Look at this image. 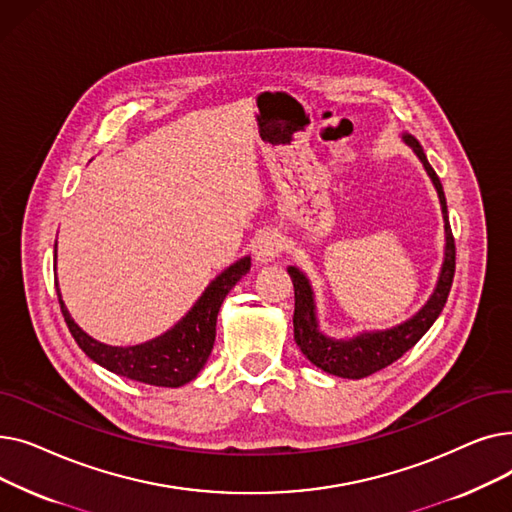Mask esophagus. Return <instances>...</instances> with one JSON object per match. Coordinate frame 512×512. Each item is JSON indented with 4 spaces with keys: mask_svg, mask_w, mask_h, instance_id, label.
<instances>
[{
    "mask_svg": "<svg viewBox=\"0 0 512 512\" xmlns=\"http://www.w3.org/2000/svg\"><path fill=\"white\" fill-rule=\"evenodd\" d=\"M280 251H282V238H280V234H276V232H263L257 238L255 247H253V259L257 263H261V265L272 263V261H276Z\"/></svg>",
    "mask_w": 512,
    "mask_h": 512,
    "instance_id": "esophagus-1",
    "label": "esophagus"
}]
</instances>
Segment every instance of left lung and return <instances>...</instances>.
<instances>
[{"instance_id": "obj_1", "label": "left lung", "mask_w": 512, "mask_h": 512, "mask_svg": "<svg viewBox=\"0 0 512 512\" xmlns=\"http://www.w3.org/2000/svg\"><path fill=\"white\" fill-rule=\"evenodd\" d=\"M402 143L409 145L413 153L419 157L429 180H432L442 209L444 220V257L440 265V274L436 286L429 294V299L415 311L409 319L400 321V324L386 328V330H363L353 336H330L319 326V311L315 290L311 280L297 265L288 267V274L294 286V340H297L301 353L321 371L346 380H361L367 375L380 371L392 365L396 359L405 355L409 348H413L423 334L434 326V321L440 317L448 292L454 278V238L448 224V209L446 197L440 178L436 176L434 168L423 153L419 141L409 132H402Z\"/></svg>"}]
</instances>
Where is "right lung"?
Masks as SVG:
<instances>
[{"instance_id":"add662e5","label":"right lung","mask_w":512,"mask_h":512,"mask_svg":"<svg viewBox=\"0 0 512 512\" xmlns=\"http://www.w3.org/2000/svg\"><path fill=\"white\" fill-rule=\"evenodd\" d=\"M53 259L58 261V242L56 249H53ZM249 270L251 257H240L207 284L195 305L188 309L170 330L151 340L130 346L105 344L89 336L72 319L62 299L58 282L56 290L68 330L91 361H95L107 371L122 375L126 380L161 388H180L188 382H193L199 371L205 367L215 342V324H218L220 307L226 299V294Z\"/></svg>"}]
</instances>
